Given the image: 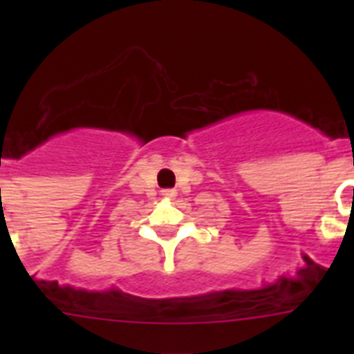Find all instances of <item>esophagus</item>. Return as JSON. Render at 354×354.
Segmentation results:
<instances>
[{
	"label": "esophagus",
	"instance_id": "1",
	"mask_svg": "<svg viewBox=\"0 0 354 354\" xmlns=\"http://www.w3.org/2000/svg\"><path fill=\"white\" fill-rule=\"evenodd\" d=\"M161 195H162V198L171 200V198H175V196H177V192H175V189H162Z\"/></svg>",
	"mask_w": 354,
	"mask_h": 354
}]
</instances>
